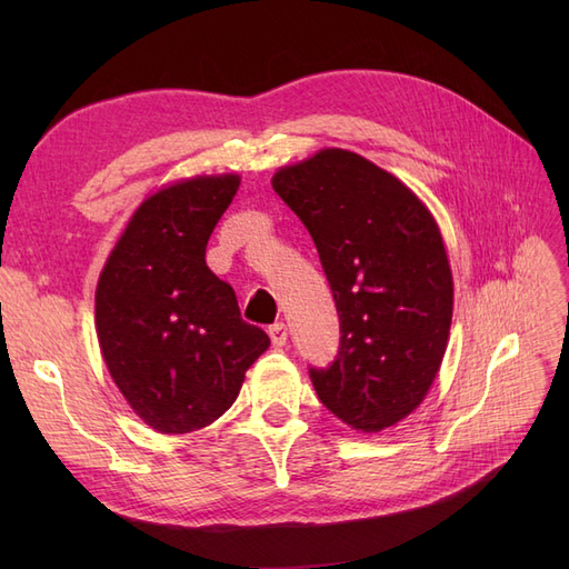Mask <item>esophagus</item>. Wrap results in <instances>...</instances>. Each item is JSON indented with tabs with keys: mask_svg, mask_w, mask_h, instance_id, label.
<instances>
[{
	"mask_svg": "<svg viewBox=\"0 0 569 569\" xmlns=\"http://www.w3.org/2000/svg\"><path fill=\"white\" fill-rule=\"evenodd\" d=\"M268 335H270L272 347H284V343H287V325L284 322L270 325L268 327Z\"/></svg>",
	"mask_w": 569,
	"mask_h": 569,
	"instance_id": "34e87169",
	"label": "esophagus"
}]
</instances>
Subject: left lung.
Instances as JSON below:
<instances>
[{
	"label": "left lung",
	"mask_w": 569,
	"mask_h": 569,
	"mask_svg": "<svg viewBox=\"0 0 569 569\" xmlns=\"http://www.w3.org/2000/svg\"><path fill=\"white\" fill-rule=\"evenodd\" d=\"M272 189L313 237L339 316V351L308 368L318 399L360 432L416 410L432 387L453 313L437 222L387 170L343 149L282 168Z\"/></svg>",
	"instance_id": "obj_1"
}]
</instances>
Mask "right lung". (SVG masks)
<instances>
[{"instance_id": "add662e5", "label": "right lung", "mask_w": 569, "mask_h": 569, "mask_svg": "<svg viewBox=\"0 0 569 569\" xmlns=\"http://www.w3.org/2000/svg\"><path fill=\"white\" fill-rule=\"evenodd\" d=\"M239 178H194L151 194L97 284V337L120 393L163 435L226 412L270 339L206 266V244Z\"/></svg>"}]
</instances>
